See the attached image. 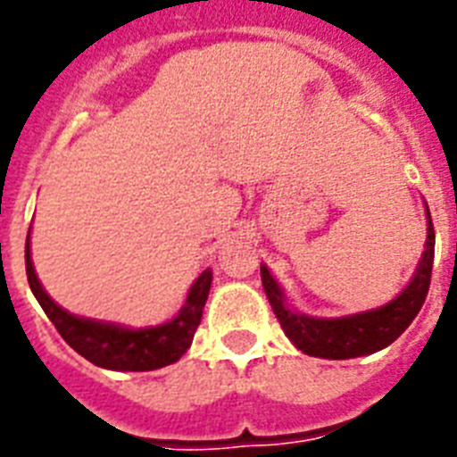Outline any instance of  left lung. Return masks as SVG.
Returning <instances> with one entry per match:
<instances>
[{
  "label": "left lung",
  "instance_id": "1",
  "mask_svg": "<svg viewBox=\"0 0 457 457\" xmlns=\"http://www.w3.org/2000/svg\"><path fill=\"white\" fill-rule=\"evenodd\" d=\"M432 262H435V228H432L430 211H428V239H425V251L420 255L416 274L393 302L378 309L341 318L306 316L286 304L281 286L276 283L264 264L260 267V274H262L267 300L283 332L295 346L313 358L348 360L381 351L411 325L430 290Z\"/></svg>",
  "mask_w": 457,
  "mask_h": 457
}]
</instances>
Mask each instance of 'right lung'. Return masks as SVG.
<instances>
[{"label": "right lung", "mask_w": 457, "mask_h": 457, "mask_svg": "<svg viewBox=\"0 0 457 457\" xmlns=\"http://www.w3.org/2000/svg\"><path fill=\"white\" fill-rule=\"evenodd\" d=\"M25 270L27 281L32 287L34 297L51 318V323L62 335L69 346L79 355L90 360L92 365L104 367V370L116 371H151L167 367L181 358L190 348L202 320L206 297L211 287V270L199 274L193 283L183 309L171 318L170 323L155 325V328H125V325L104 323V320H92V318H80L74 313L64 312L62 306L48 297L41 287L37 271L32 267V255H29V232H27L25 244Z\"/></svg>", "instance_id": "right-lung-1"}]
</instances>
